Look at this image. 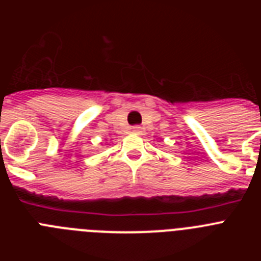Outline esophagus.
Wrapping results in <instances>:
<instances>
[{
	"label": "esophagus",
	"mask_w": 261,
	"mask_h": 261,
	"mask_svg": "<svg viewBox=\"0 0 261 261\" xmlns=\"http://www.w3.org/2000/svg\"><path fill=\"white\" fill-rule=\"evenodd\" d=\"M132 133H141V126H132Z\"/></svg>",
	"instance_id": "1"
}]
</instances>
